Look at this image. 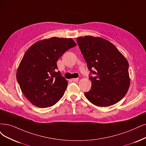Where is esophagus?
Returning <instances> with one entry per match:
<instances>
[{"label": "esophagus", "mask_w": 146, "mask_h": 146, "mask_svg": "<svg viewBox=\"0 0 146 146\" xmlns=\"http://www.w3.org/2000/svg\"><path fill=\"white\" fill-rule=\"evenodd\" d=\"M72 80L73 82H78L79 80V78H73L72 79Z\"/></svg>", "instance_id": "obj_1"}]
</instances>
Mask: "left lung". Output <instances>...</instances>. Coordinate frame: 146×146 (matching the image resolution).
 Returning <instances> with one entry per match:
<instances>
[{
	"instance_id": "8db88e82",
	"label": "left lung",
	"mask_w": 146,
	"mask_h": 146,
	"mask_svg": "<svg viewBox=\"0 0 146 146\" xmlns=\"http://www.w3.org/2000/svg\"><path fill=\"white\" fill-rule=\"evenodd\" d=\"M77 42L88 69L96 74L90 77L91 89L84 94L93 104L109 106L117 104L130 86L129 63L110 41L99 36L77 38ZM96 70L93 71L91 68Z\"/></svg>"
}]
</instances>
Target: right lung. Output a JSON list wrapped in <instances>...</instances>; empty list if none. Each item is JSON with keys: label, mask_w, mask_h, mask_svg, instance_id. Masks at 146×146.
I'll use <instances>...</instances> for the list:
<instances>
[{"label": "right lung", "mask_w": 146, "mask_h": 146, "mask_svg": "<svg viewBox=\"0 0 146 146\" xmlns=\"http://www.w3.org/2000/svg\"><path fill=\"white\" fill-rule=\"evenodd\" d=\"M76 46L72 38L52 37L36 42L25 52L16 77L23 94L31 103L44 108L63 96L68 82L56 62L69 48Z\"/></svg>", "instance_id": "obj_1"}]
</instances>
